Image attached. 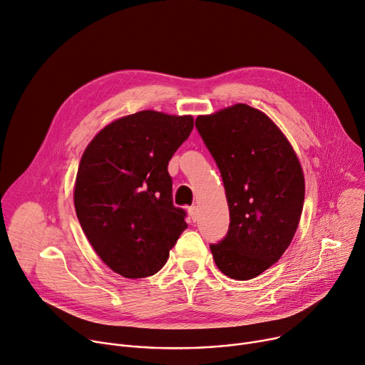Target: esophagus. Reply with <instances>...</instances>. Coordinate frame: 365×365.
I'll return each instance as SVG.
<instances>
[{
	"label": "esophagus",
	"mask_w": 365,
	"mask_h": 365,
	"mask_svg": "<svg viewBox=\"0 0 365 365\" xmlns=\"http://www.w3.org/2000/svg\"><path fill=\"white\" fill-rule=\"evenodd\" d=\"M187 212H189V217H190V220L195 222L196 220H197V207H189V210H187Z\"/></svg>",
	"instance_id": "34e87169"
}]
</instances>
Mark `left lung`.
<instances>
[{"label":"left lung","instance_id":"8db88e82","mask_svg":"<svg viewBox=\"0 0 365 365\" xmlns=\"http://www.w3.org/2000/svg\"><path fill=\"white\" fill-rule=\"evenodd\" d=\"M195 126L218 165L230 210L227 235L211 253L224 275L252 279L279 260L300 222V161L281 129L243 103L197 116Z\"/></svg>","mask_w":365,"mask_h":365}]
</instances>
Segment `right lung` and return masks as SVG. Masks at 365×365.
Returning <instances> with one entry per match:
<instances>
[{
  "label": "right lung",
  "instance_id": "1",
  "mask_svg": "<svg viewBox=\"0 0 365 365\" xmlns=\"http://www.w3.org/2000/svg\"><path fill=\"white\" fill-rule=\"evenodd\" d=\"M193 129L192 116L141 110L105 126L87 145L74 205L86 237L125 278L157 274L186 230L168 165Z\"/></svg>",
  "mask_w": 365,
  "mask_h": 365
}]
</instances>
